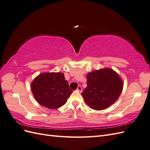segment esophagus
<instances>
[{"label":"esophagus","instance_id":"1","mask_svg":"<svg viewBox=\"0 0 150 150\" xmlns=\"http://www.w3.org/2000/svg\"><path fill=\"white\" fill-rule=\"evenodd\" d=\"M77 90H78L79 93L82 92V87H81V86H79L78 88H77Z\"/></svg>","mask_w":150,"mask_h":150}]
</instances>
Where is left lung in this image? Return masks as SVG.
Instances as JSON below:
<instances>
[{"mask_svg": "<svg viewBox=\"0 0 150 150\" xmlns=\"http://www.w3.org/2000/svg\"><path fill=\"white\" fill-rule=\"evenodd\" d=\"M122 88L119 75L110 68H104L88 73L87 87L81 94L91 108L103 110L118 99Z\"/></svg>", "mask_w": 150, "mask_h": 150, "instance_id": "obj_1", "label": "left lung"}]
</instances>
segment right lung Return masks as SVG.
Instances as JSON below:
<instances>
[{
	"mask_svg": "<svg viewBox=\"0 0 150 150\" xmlns=\"http://www.w3.org/2000/svg\"><path fill=\"white\" fill-rule=\"evenodd\" d=\"M34 97L40 105L55 110L67 102L72 91L61 72H43L31 83Z\"/></svg>",
	"mask_w": 150,
	"mask_h": 150,
	"instance_id": "add662e5",
	"label": "right lung"
}]
</instances>
